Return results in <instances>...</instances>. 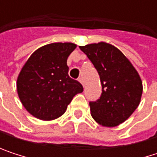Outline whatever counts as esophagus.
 Here are the masks:
<instances>
[{"label": "esophagus", "instance_id": "34e87169", "mask_svg": "<svg viewBox=\"0 0 157 157\" xmlns=\"http://www.w3.org/2000/svg\"><path fill=\"white\" fill-rule=\"evenodd\" d=\"M79 82H81V83H82V85L84 86V82H83V79L82 78V77H80V78H79Z\"/></svg>", "mask_w": 157, "mask_h": 157}]
</instances>
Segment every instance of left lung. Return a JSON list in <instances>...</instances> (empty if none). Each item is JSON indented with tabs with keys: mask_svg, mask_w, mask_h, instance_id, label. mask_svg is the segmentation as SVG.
I'll use <instances>...</instances> for the list:
<instances>
[{
	"mask_svg": "<svg viewBox=\"0 0 157 157\" xmlns=\"http://www.w3.org/2000/svg\"><path fill=\"white\" fill-rule=\"evenodd\" d=\"M79 48L97 70L102 83L100 98L89 103L93 118L107 127L122 124L140 104L143 84L137 71L112 44L101 42Z\"/></svg>",
	"mask_w": 157,
	"mask_h": 157,
	"instance_id": "8db88e82",
	"label": "left lung"
}]
</instances>
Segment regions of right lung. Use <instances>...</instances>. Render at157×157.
Segmentation results:
<instances>
[{
	"label": "right lung",
	"mask_w": 157,
	"mask_h": 157,
	"mask_svg": "<svg viewBox=\"0 0 157 157\" xmlns=\"http://www.w3.org/2000/svg\"><path fill=\"white\" fill-rule=\"evenodd\" d=\"M76 48L72 43H54L36 50L23 65L18 79L19 98L32 115L50 121L63 115L74 96L83 91L72 79L67 58Z\"/></svg>",
	"instance_id": "obj_1"
}]
</instances>
